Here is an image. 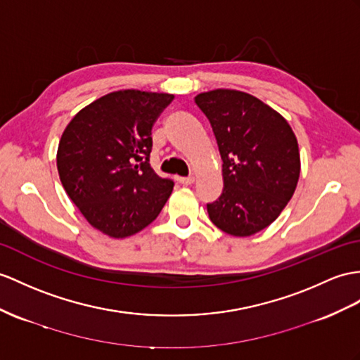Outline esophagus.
Returning a JSON list of instances; mask_svg holds the SVG:
<instances>
[{"instance_id":"1","label":"esophagus","mask_w":360,"mask_h":360,"mask_svg":"<svg viewBox=\"0 0 360 360\" xmlns=\"http://www.w3.org/2000/svg\"><path fill=\"white\" fill-rule=\"evenodd\" d=\"M177 181L181 183V185L188 186V185H192V183H194V177H192V175H189V177H179Z\"/></svg>"}]
</instances>
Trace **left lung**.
Here are the masks:
<instances>
[{"label":"left lung","instance_id":"obj_1","mask_svg":"<svg viewBox=\"0 0 360 360\" xmlns=\"http://www.w3.org/2000/svg\"><path fill=\"white\" fill-rule=\"evenodd\" d=\"M212 127L223 160L221 195L207 203L218 229L250 236L290 201L301 172L300 148L287 120L255 96L214 90L195 98Z\"/></svg>","mask_w":360,"mask_h":360}]
</instances>
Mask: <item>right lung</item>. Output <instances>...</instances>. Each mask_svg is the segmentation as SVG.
<instances>
[{"mask_svg": "<svg viewBox=\"0 0 360 360\" xmlns=\"http://www.w3.org/2000/svg\"><path fill=\"white\" fill-rule=\"evenodd\" d=\"M172 94L120 90L79 111L58 146L68 197L93 227L112 238L140 232L159 217L174 181L150 165L151 129Z\"/></svg>", "mask_w": 360, "mask_h": 360, "instance_id": "1", "label": "right lung"}]
</instances>
